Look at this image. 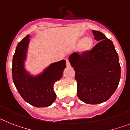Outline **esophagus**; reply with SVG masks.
<instances>
[{"label":"esophagus","instance_id":"1","mask_svg":"<svg viewBox=\"0 0 130 130\" xmlns=\"http://www.w3.org/2000/svg\"><path fill=\"white\" fill-rule=\"evenodd\" d=\"M66 66H67V67H69V66H70V64L69 60H68V59H66Z\"/></svg>","mask_w":130,"mask_h":130}]
</instances>
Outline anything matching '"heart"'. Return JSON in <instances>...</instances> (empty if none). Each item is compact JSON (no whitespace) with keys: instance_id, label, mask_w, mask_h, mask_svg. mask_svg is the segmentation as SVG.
<instances>
[{"instance_id":"b5f03b06","label":"heart","mask_w":130,"mask_h":130,"mask_svg":"<svg viewBox=\"0 0 130 130\" xmlns=\"http://www.w3.org/2000/svg\"><path fill=\"white\" fill-rule=\"evenodd\" d=\"M81 42L80 44V51L82 52H88L93 47V40L91 37H86L83 40H80Z\"/></svg>"}]
</instances>
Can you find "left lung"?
<instances>
[{
    "label": "left lung",
    "mask_w": 130,
    "mask_h": 130,
    "mask_svg": "<svg viewBox=\"0 0 130 130\" xmlns=\"http://www.w3.org/2000/svg\"><path fill=\"white\" fill-rule=\"evenodd\" d=\"M92 32L98 43L88 52L73 53L69 61L76 72L78 97L86 104H98L113 95L120 80L121 68L112 41L99 31Z\"/></svg>",
    "instance_id": "left-lung-1"
}]
</instances>
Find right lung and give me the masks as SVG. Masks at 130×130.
Here are the masks:
<instances>
[{
	"instance_id": "add662e5",
	"label": "right lung",
	"mask_w": 130,
	"mask_h": 130,
	"mask_svg": "<svg viewBox=\"0 0 130 130\" xmlns=\"http://www.w3.org/2000/svg\"><path fill=\"white\" fill-rule=\"evenodd\" d=\"M29 37L27 35L17 45L12 60V79L16 88L26 102L37 108L48 107L56 100L54 84L62 76L66 61L62 60L53 63L40 74L31 76L24 66Z\"/></svg>"
}]
</instances>
